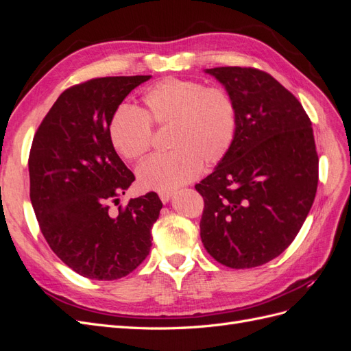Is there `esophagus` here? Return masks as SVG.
<instances>
[{
	"instance_id": "1",
	"label": "esophagus",
	"mask_w": 351,
	"mask_h": 351,
	"mask_svg": "<svg viewBox=\"0 0 351 351\" xmlns=\"http://www.w3.org/2000/svg\"><path fill=\"white\" fill-rule=\"evenodd\" d=\"M173 190H165V192H159V199L162 200V204H167V202L171 199V196H173Z\"/></svg>"
}]
</instances>
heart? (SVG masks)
<instances>
[{
  "label": "heart",
  "instance_id": "heart-1",
  "mask_svg": "<svg viewBox=\"0 0 351 351\" xmlns=\"http://www.w3.org/2000/svg\"><path fill=\"white\" fill-rule=\"evenodd\" d=\"M142 108L121 107L110 123V139L124 161L136 162L149 151L152 129H169L171 151L146 159L137 180L146 190H173L196 178L205 167L219 164L237 133V108L222 88L196 80L167 77L147 89Z\"/></svg>",
  "mask_w": 351,
  "mask_h": 351
}]
</instances>
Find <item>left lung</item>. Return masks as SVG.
Here are the masks:
<instances>
[{"mask_svg":"<svg viewBox=\"0 0 351 351\" xmlns=\"http://www.w3.org/2000/svg\"><path fill=\"white\" fill-rule=\"evenodd\" d=\"M205 71L234 99L237 133L214 173L195 186L205 200L200 239L226 267L254 268L290 246L312 208L319 164L312 123L268 73Z\"/></svg>","mask_w":351,"mask_h":351,"instance_id":"1","label":"left lung"}]
</instances>
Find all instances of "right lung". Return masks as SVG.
I'll use <instances>...</instances> for the list:
<instances>
[{
	"instance_id": "obj_1",
	"label": "right lung",
	"mask_w": 351,
	"mask_h": 351,
	"mask_svg": "<svg viewBox=\"0 0 351 351\" xmlns=\"http://www.w3.org/2000/svg\"><path fill=\"white\" fill-rule=\"evenodd\" d=\"M151 76L92 79L66 89L35 133L29 155L30 202L49 247L82 277L112 281L149 254L162 202L155 192L119 206L134 174L117 155L110 123L119 105Z\"/></svg>"
}]
</instances>
